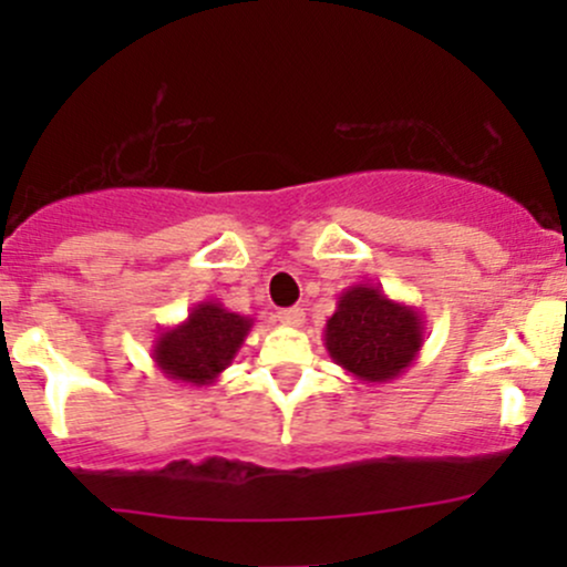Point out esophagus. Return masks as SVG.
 I'll return each instance as SVG.
<instances>
[{
  "label": "esophagus",
  "instance_id": "1",
  "mask_svg": "<svg viewBox=\"0 0 567 567\" xmlns=\"http://www.w3.org/2000/svg\"><path fill=\"white\" fill-rule=\"evenodd\" d=\"M277 322L282 324H290V328H301L306 322V311L301 306H290V309H279L277 311Z\"/></svg>",
  "mask_w": 567,
  "mask_h": 567
}]
</instances>
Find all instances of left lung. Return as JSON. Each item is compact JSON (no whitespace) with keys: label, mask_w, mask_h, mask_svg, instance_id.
<instances>
[{"label":"left lung","mask_w":567,"mask_h":567,"mask_svg":"<svg viewBox=\"0 0 567 567\" xmlns=\"http://www.w3.org/2000/svg\"><path fill=\"white\" fill-rule=\"evenodd\" d=\"M424 317L415 306L394 301L379 285H351L338 296L324 322L330 360L365 383L400 379L424 347Z\"/></svg>","instance_id":"1"}]
</instances>
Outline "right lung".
Segmentation results:
<instances>
[{
    "label": "right lung",
    "mask_w": 567,
    "mask_h": 567,
    "mask_svg": "<svg viewBox=\"0 0 567 567\" xmlns=\"http://www.w3.org/2000/svg\"><path fill=\"white\" fill-rule=\"evenodd\" d=\"M250 328L252 317L229 311L218 301H199L184 322L159 330L152 360L175 383L210 386L231 365Z\"/></svg>",
    "instance_id": "add662e5"
}]
</instances>
